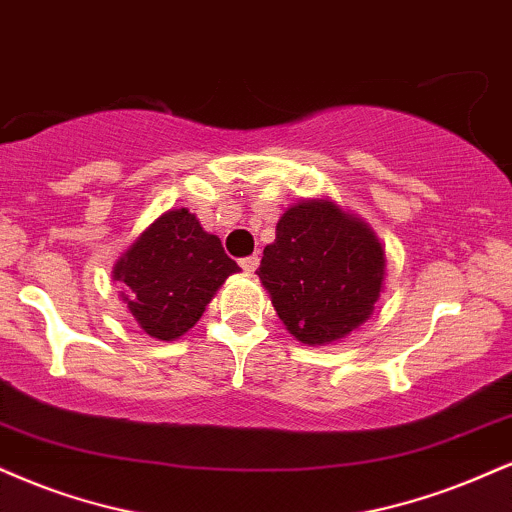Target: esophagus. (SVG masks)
Wrapping results in <instances>:
<instances>
[{
	"instance_id": "1",
	"label": "esophagus",
	"mask_w": 512,
	"mask_h": 512,
	"mask_svg": "<svg viewBox=\"0 0 512 512\" xmlns=\"http://www.w3.org/2000/svg\"><path fill=\"white\" fill-rule=\"evenodd\" d=\"M240 267H243L245 272H255V269L260 267V257H257V255L243 257V260H240Z\"/></svg>"
}]
</instances>
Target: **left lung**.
Here are the masks:
<instances>
[{
  "instance_id": "left-lung-1",
  "label": "left lung",
  "mask_w": 512,
  "mask_h": 512,
  "mask_svg": "<svg viewBox=\"0 0 512 512\" xmlns=\"http://www.w3.org/2000/svg\"><path fill=\"white\" fill-rule=\"evenodd\" d=\"M384 267V250L367 224L317 200L283 212L257 276L286 329L298 341L322 346L372 315Z\"/></svg>"
}]
</instances>
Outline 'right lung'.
<instances>
[{
	"instance_id": "1",
	"label": "right lung",
	"mask_w": 512,
	"mask_h": 512,
	"mask_svg": "<svg viewBox=\"0 0 512 512\" xmlns=\"http://www.w3.org/2000/svg\"><path fill=\"white\" fill-rule=\"evenodd\" d=\"M240 272L221 240L202 231L188 209H171L114 264V279L140 329L171 341L193 329L209 300Z\"/></svg>"
}]
</instances>
